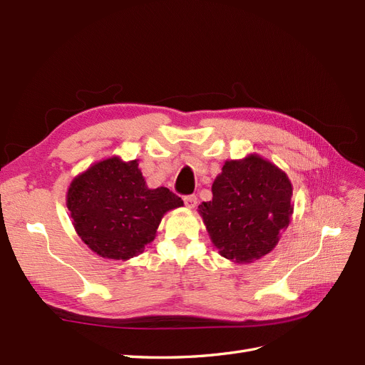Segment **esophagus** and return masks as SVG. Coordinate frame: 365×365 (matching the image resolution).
<instances>
[{"mask_svg": "<svg viewBox=\"0 0 365 365\" xmlns=\"http://www.w3.org/2000/svg\"><path fill=\"white\" fill-rule=\"evenodd\" d=\"M184 204L187 208H195L196 204H197V197L195 195H189L184 197Z\"/></svg>", "mask_w": 365, "mask_h": 365, "instance_id": "esophagus-1", "label": "esophagus"}]
</instances>
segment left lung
I'll return each instance as SVG.
<instances>
[{
	"mask_svg": "<svg viewBox=\"0 0 365 365\" xmlns=\"http://www.w3.org/2000/svg\"><path fill=\"white\" fill-rule=\"evenodd\" d=\"M212 201L197 207L222 257L252 263L271 252L291 222L292 184L274 163L250 153L225 161L212 185Z\"/></svg>",
	"mask_w": 365,
	"mask_h": 365,
	"instance_id": "obj_1",
	"label": "left lung"
}]
</instances>
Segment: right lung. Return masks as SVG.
Wrapping results in <instances>:
<instances>
[{
	"instance_id": "obj_1",
	"label": "right lung",
	"mask_w": 365,
	"mask_h": 365,
	"mask_svg": "<svg viewBox=\"0 0 365 365\" xmlns=\"http://www.w3.org/2000/svg\"><path fill=\"white\" fill-rule=\"evenodd\" d=\"M182 205L168 187H148L138 160L115 155L77 175L67 192L77 236L98 256L113 260L140 254L155 239L163 216Z\"/></svg>"
}]
</instances>
